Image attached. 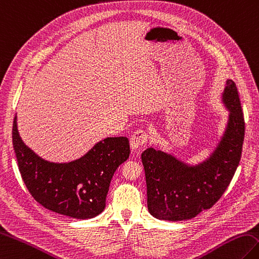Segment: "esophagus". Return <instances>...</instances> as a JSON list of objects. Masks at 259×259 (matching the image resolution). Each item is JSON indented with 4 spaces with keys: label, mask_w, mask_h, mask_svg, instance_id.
I'll return each instance as SVG.
<instances>
[{
    "label": "esophagus",
    "mask_w": 259,
    "mask_h": 259,
    "mask_svg": "<svg viewBox=\"0 0 259 259\" xmlns=\"http://www.w3.org/2000/svg\"><path fill=\"white\" fill-rule=\"evenodd\" d=\"M148 141V133L143 130H139L131 136V147L133 151H137L141 146L146 144Z\"/></svg>",
    "instance_id": "1"
}]
</instances>
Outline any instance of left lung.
I'll return each instance as SVG.
<instances>
[{
	"mask_svg": "<svg viewBox=\"0 0 259 259\" xmlns=\"http://www.w3.org/2000/svg\"><path fill=\"white\" fill-rule=\"evenodd\" d=\"M223 102L229 111L225 134L208 159L191 166L152 147L142 154L147 186V207L163 221H186L209 209L231 183L242 157L245 120L238 91L226 82Z\"/></svg>",
	"mask_w": 259,
	"mask_h": 259,
	"instance_id": "left-lung-1",
	"label": "left lung"
}]
</instances>
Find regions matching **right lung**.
<instances>
[{
  "label": "right lung",
  "mask_w": 259,
  "mask_h": 259,
  "mask_svg": "<svg viewBox=\"0 0 259 259\" xmlns=\"http://www.w3.org/2000/svg\"><path fill=\"white\" fill-rule=\"evenodd\" d=\"M12 141L22 180L33 198L45 208L78 220L95 217L104 210L112 177L131 152L127 137H107L81 158L51 163L23 143L16 116Z\"/></svg>",
  "instance_id": "1"
}]
</instances>
